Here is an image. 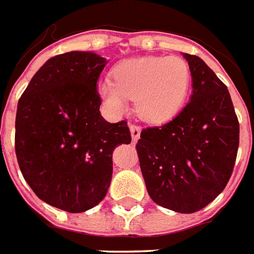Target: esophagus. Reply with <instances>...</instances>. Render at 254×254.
Instances as JSON below:
<instances>
[{
    "mask_svg": "<svg viewBox=\"0 0 254 254\" xmlns=\"http://www.w3.org/2000/svg\"><path fill=\"white\" fill-rule=\"evenodd\" d=\"M130 132L132 141L136 142L139 139V136H141V127L136 126V124H130Z\"/></svg>",
    "mask_w": 254,
    "mask_h": 254,
    "instance_id": "obj_1",
    "label": "esophagus"
}]
</instances>
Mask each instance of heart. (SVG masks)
Listing matches in <instances>:
<instances>
[{"instance_id":"obj_1","label":"heart","mask_w":254,"mask_h":254,"mask_svg":"<svg viewBox=\"0 0 254 254\" xmlns=\"http://www.w3.org/2000/svg\"><path fill=\"white\" fill-rule=\"evenodd\" d=\"M191 71L181 57L145 56L122 61L113 79H102L98 94L113 112H124L135 98L136 112L147 122H164L186 100Z\"/></svg>"}]
</instances>
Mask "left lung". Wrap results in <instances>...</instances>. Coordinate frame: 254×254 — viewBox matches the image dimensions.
I'll return each instance as SVG.
<instances>
[{
	"label": "left lung",
	"instance_id": "1",
	"mask_svg": "<svg viewBox=\"0 0 254 254\" xmlns=\"http://www.w3.org/2000/svg\"><path fill=\"white\" fill-rule=\"evenodd\" d=\"M183 57L191 71L190 102L164 126L142 130L136 152L150 198L167 209L193 213L228 183L239 123L227 86L199 57Z\"/></svg>",
	"mask_w": 254,
	"mask_h": 254
}]
</instances>
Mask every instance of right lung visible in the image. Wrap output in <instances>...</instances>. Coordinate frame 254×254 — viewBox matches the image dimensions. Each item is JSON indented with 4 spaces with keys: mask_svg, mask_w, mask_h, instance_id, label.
<instances>
[{
    "mask_svg": "<svg viewBox=\"0 0 254 254\" xmlns=\"http://www.w3.org/2000/svg\"><path fill=\"white\" fill-rule=\"evenodd\" d=\"M108 61L93 52L52 57L32 76L16 112L17 163L46 204L79 213L107 195L112 153L130 143L127 122L101 116L97 82Z\"/></svg>",
    "mask_w": 254,
    "mask_h": 254,
    "instance_id": "add662e5",
    "label": "right lung"
}]
</instances>
